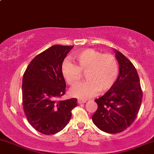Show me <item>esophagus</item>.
Here are the masks:
<instances>
[{
    "instance_id": "34e87169",
    "label": "esophagus",
    "mask_w": 154,
    "mask_h": 154,
    "mask_svg": "<svg viewBox=\"0 0 154 154\" xmlns=\"http://www.w3.org/2000/svg\"><path fill=\"white\" fill-rule=\"evenodd\" d=\"M85 102H87V100H84V99H78V103H79V104L84 103H85Z\"/></svg>"
}]
</instances>
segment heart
<instances>
[{"label": "heart", "mask_w": 154, "mask_h": 154, "mask_svg": "<svg viewBox=\"0 0 154 154\" xmlns=\"http://www.w3.org/2000/svg\"><path fill=\"white\" fill-rule=\"evenodd\" d=\"M77 65L70 61H64L62 73L71 87L80 82L82 72L86 73L87 82L70 90L71 96L79 99L89 98L97 92L109 90L116 82L119 75L117 59L111 54H103L95 49L88 48L75 55Z\"/></svg>", "instance_id": "obj_1"}]
</instances>
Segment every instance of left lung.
Wrapping results in <instances>:
<instances>
[{"label": "left lung", "instance_id": "obj_1", "mask_svg": "<svg viewBox=\"0 0 154 154\" xmlns=\"http://www.w3.org/2000/svg\"><path fill=\"white\" fill-rule=\"evenodd\" d=\"M114 51L119 64L118 78L109 90L95 99L97 109L92 117L97 128L109 134L123 131L133 123L143 99L135 67L120 51Z\"/></svg>", "mask_w": 154, "mask_h": 154}]
</instances>
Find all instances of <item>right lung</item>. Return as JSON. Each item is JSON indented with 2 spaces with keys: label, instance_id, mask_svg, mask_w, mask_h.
Masks as SVG:
<instances>
[{
  "label": "right lung",
  "instance_id": "add662e5",
  "mask_svg": "<svg viewBox=\"0 0 154 154\" xmlns=\"http://www.w3.org/2000/svg\"><path fill=\"white\" fill-rule=\"evenodd\" d=\"M72 45L51 46L32 59L23 74V105L31 126L46 135L55 134L70 121L77 99L57 100L65 94L62 73L64 58Z\"/></svg>",
  "mask_w": 154,
  "mask_h": 154
}]
</instances>
